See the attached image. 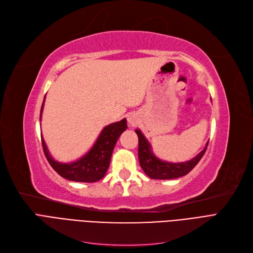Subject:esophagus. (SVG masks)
I'll return each mask as SVG.
<instances>
[{"label": "esophagus", "instance_id": "34e87169", "mask_svg": "<svg viewBox=\"0 0 253 253\" xmlns=\"http://www.w3.org/2000/svg\"><path fill=\"white\" fill-rule=\"evenodd\" d=\"M127 121H128L129 125L135 126V125L138 124L139 117H138L137 114H135V113H130V114L127 116Z\"/></svg>", "mask_w": 253, "mask_h": 253}]
</instances>
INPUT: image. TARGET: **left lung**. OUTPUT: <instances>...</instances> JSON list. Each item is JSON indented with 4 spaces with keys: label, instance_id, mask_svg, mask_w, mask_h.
<instances>
[{
    "label": "left lung",
    "instance_id": "1",
    "mask_svg": "<svg viewBox=\"0 0 253 253\" xmlns=\"http://www.w3.org/2000/svg\"><path fill=\"white\" fill-rule=\"evenodd\" d=\"M138 136V157L139 163L142 168L143 171L149 176L151 179H158V180H170L176 179L182 176H185L193 169L198 162L201 160L203 155L206 152L208 142L204 150L199 153L195 158H193L186 162L181 163H170L167 161H162L157 158L152 152V146L147 139L144 137L140 129L135 130Z\"/></svg>",
    "mask_w": 253,
    "mask_h": 253
}]
</instances>
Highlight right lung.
Wrapping results in <instances>:
<instances>
[{"label":"right lung","mask_w":253,"mask_h":253,"mask_svg":"<svg viewBox=\"0 0 253 253\" xmlns=\"http://www.w3.org/2000/svg\"><path fill=\"white\" fill-rule=\"evenodd\" d=\"M45 101V98H43ZM43 101L41 109L40 120L42 119V112ZM126 119H123L118 123L111 124L104 127L98 136L96 142L92 149L83 156L81 159L70 163H62L55 161L50 155L45 140L42 136V150L50 165L59 176L65 179L75 182H96L102 179L109 169L113 150L118 140L119 136L126 129Z\"/></svg>","instance_id":"1"}]
</instances>
